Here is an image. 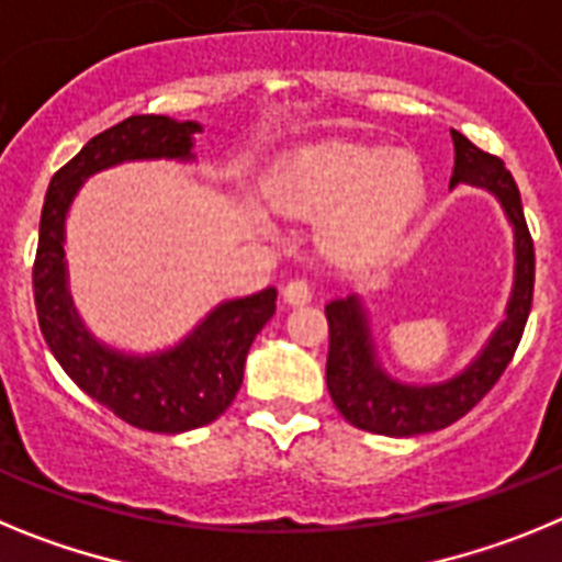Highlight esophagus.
Masks as SVG:
<instances>
[{"label": "esophagus", "instance_id": "1", "mask_svg": "<svg viewBox=\"0 0 562 562\" xmlns=\"http://www.w3.org/2000/svg\"><path fill=\"white\" fill-rule=\"evenodd\" d=\"M312 284L306 281V278H292L290 284L284 286V301L290 306H301V304H310L312 301Z\"/></svg>", "mask_w": 562, "mask_h": 562}]
</instances>
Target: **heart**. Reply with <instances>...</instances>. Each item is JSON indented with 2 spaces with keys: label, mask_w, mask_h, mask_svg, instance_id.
Returning <instances> with one entry per match:
<instances>
[{
  "label": "heart",
  "mask_w": 562,
  "mask_h": 562,
  "mask_svg": "<svg viewBox=\"0 0 562 562\" xmlns=\"http://www.w3.org/2000/svg\"><path fill=\"white\" fill-rule=\"evenodd\" d=\"M425 177L408 151L360 143L301 148L265 180L270 205L292 220H319L321 245L337 261L380 256L422 202Z\"/></svg>",
  "instance_id": "b5f03b06"
}]
</instances>
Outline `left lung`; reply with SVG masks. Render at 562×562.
Masks as SVG:
<instances>
[{"instance_id":"obj_1","label":"left lung","mask_w":562,"mask_h":562,"mask_svg":"<svg viewBox=\"0 0 562 562\" xmlns=\"http://www.w3.org/2000/svg\"><path fill=\"white\" fill-rule=\"evenodd\" d=\"M450 134H453L456 148L450 188L467 182V186L490 191L501 202L515 231V281L509 304H506V317L464 371L445 382L411 385V382L394 380L376 360L369 315L360 295L329 301L326 304V321H329L326 385L342 419L369 434L419 436L459 422L501 380L518 349L526 317L532 310L535 247L513 173L506 171L504 160H498L495 154L481 151L461 132L450 128Z\"/></svg>"}]
</instances>
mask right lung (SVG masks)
Here are the masks:
<instances>
[{
    "mask_svg": "<svg viewBox=\"0 0 562 562\" xmlns=\"http://www.w3.org/2000/svg\"><path fill=\"white\" fill-rule=\"evenodd\" d=\"M196 121L132 114L106 128L49 180L33 265L38 326L49 351L83 394L123 422L151 434H186L220 419L245 376L252 340L276 315V286L213 306L177 346L154 355L117 351L83 326L67 286L64 225L76 193L92 173L132 160H193Z\"/></svg>",
    "mask_w": 562,
    "mask_h": 562,
    "instance_id": "obj_1",
    "label": "right lung"
}]
</instances>
